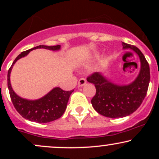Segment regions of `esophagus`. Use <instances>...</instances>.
I'll use <instances>...</instances> for the list:
<instances>
[{"label": "esophagus", "instance_id": "1", "mask_svg": "<svg viewBox=\"0 0 159 159\" xmlns=\"http://www.w3.org/2000/svg\"><path fill=\"white\" fill-rule=\"evenodd\" d=\"M86 82H87V81H86V79L84 78H80L79 80H78V84L79 87H82V86H84L86 84Z\"/></svg>", "mask_w": 159, "mask_h": 159}]
</instances>
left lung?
Here are the masks:
<instances>
[{
	"label": "left lung",
	"mask_w": 159,
	"mask_h": 159,
	"mask_svg": "<svg viewBox=\"0 0 159 159\" xmlns=\"http://www.w3.org/2000/svg\"><path fill=\"white\" fill-rule=\"evenodd\" d=\"M122 45L124 49L133 50L140 57V71L134 81L129 85H116L99 72H93L87 78L96 89L91 100L93 107L98 114L110 118L124 117L134 112L143 102L150 80L149 63L143 53L134 45L125 43Z\"/></svg>",
	"instance_id": "obj_1"
}]
</instances>
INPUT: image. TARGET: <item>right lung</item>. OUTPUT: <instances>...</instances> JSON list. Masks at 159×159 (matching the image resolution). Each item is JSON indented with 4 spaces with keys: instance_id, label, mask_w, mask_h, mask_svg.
<instances>
[{
    "instance_id": "obj_1",
    "label": "right lung",
    "mask_w": 159,
    "mask_h": 159,
    "mask_svg": "<svg viewBox=\"0 0 159 159\" xmlns=\"http://www.w3.org/2000/svg\"><path fill=\"white\" fill-rule=\"evenodd\" d=\"M36 48H45L48 50H59L61 45L54 46H46V45H39L31 49L21 52L15 61H13L10 68L9 69L7 74V85H8L10 96L16 111L25 119L32 122L39 123H45L54 121L60 118L66 108L67 102L69 96L73 90L64 91L60 87H55L52 91L45 95L43 98L37 100H27L19 97L15 93L11 87L10 76L12 66L20 58L26 56L30 51Z\"/></svg>"
}]
</instances>
